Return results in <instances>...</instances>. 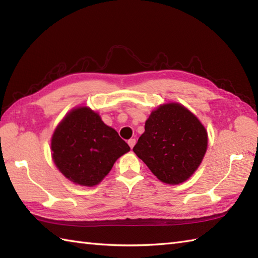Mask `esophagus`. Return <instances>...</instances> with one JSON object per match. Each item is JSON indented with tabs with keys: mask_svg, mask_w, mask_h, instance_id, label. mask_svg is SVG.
Listing matches in <instances>:
<instances>
[{
	"mask_svg": "<svg viewBox=\"0 0 258 258\" xmlns=\"http://www.w3.org/2000/svg\"><path fill=\"white\" fill-rule=\"evenodd\" d=\"M127 143H128V145H130L131 149H133L134 145H135V143H136V140H135V139H131V140H128Z\"/></svg>",
	"mask_w": 258,
	"mask_h": 258,
	"instance_id": "34e87169",
	"label": "esophagus"
}]
</instances>
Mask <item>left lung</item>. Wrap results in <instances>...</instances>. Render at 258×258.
<instances>
[{"label": "left lung", "mask_w": 258, "mask_h": 258, "mask_svg": "<svg viewBox=\"0 0 258 258\" xmlns=\"http://www.w3.org/2000/svg\"><path fill=\"white\" fill-rule=\"evenodd\" d=\"M207 142L201 120L182 104L172 102L152 111L133 151L161 182L178 185L201 165Z\"/></svg>", "instance_id": "obj_1"}]
</instances>
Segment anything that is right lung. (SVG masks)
Returning a JSON list of instances; mask_svg holds the SVG:
<instances>
[{
  "mask_svg": "<svg viewBox=\"0 0 258 258\" xmlns=\"http://www.w3.org/2000/svg\"><path fill=\"white\" fill-rule=\"evenodd\" d=\"M52 158L58 171L74 184L95 186L130 146L118 133L87 106L70 111L51 140Z\"/></svg>",
  "mask_w": 258,
  "mask_h": 258,
  "instance_id": "1",
  "label": "right lung"
}]
</instances>
